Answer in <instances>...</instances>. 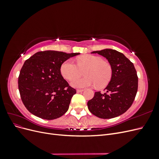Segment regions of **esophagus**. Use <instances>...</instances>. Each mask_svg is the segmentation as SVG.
Here are the masks:
<instances>
[{"instance_id": "1", "label": "esophagus", "mask_w": 159, "mask_h": 159, "mask_svg": "<svg viewBox=\"0 0 159 159\" xmlns=\"http://www.w3.org/2000/svg\"><path fill=\"white\" fill-rule=\"evenodd\" d=\"M82 91H84V89H77V92L78 93H81Z\"/></svg>"}]
</instances>
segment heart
I'll return each mask as SVG.
<instances>
[{"mask_svg": "<svg viewBox=\"0 0 159 159\" xmlns=\"http://www.w3.org/2000/svg\"><path fill=\"white\" fill-rule=\"evenodd\" d=\"M77 65L72 59H68L61 64L60 71L64 78L71 80L85 70L86 76L81 79L71 81L72 87L82 88L95 85L98 88H103L109 84L113 75L111 64L105 61L102 57L93 55H85L77 60Z\"/></svg>", "mask_w": 159, "mask_h": 159, "instance_id": "obj_1", "label": "heart"}]
</instances>
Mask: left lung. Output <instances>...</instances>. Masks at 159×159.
<instances>
[{
  "mask_svg": "<svg viewBox=\"0 0 159 159\" xmlns=\"http://www.w3.org/2000/svg\"><path fill=\"white\" fill-rule=\"evenodd\" d=\"M105 57L112 67L111 80L105 88L106 93H95L88 102L89 111L102 119L114 118L131 106L138 89V77L132 62L122 53L113 49L93 51Z\"/></svg>",
  "mask_w": 159,
  "mask_h": 159,
  "instance_id": "1",
  "label": "left lung"
}]
</instances>
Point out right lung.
<instances>
[{"mask_svg": "<svg viewBox=\"0 0 159 159\" xmlns=\"http://www.w3.org/2000/svg\"><path fill=\"white\" fill-rule=\"evenodd\" d=\"M80 53L38 52L25 61L18 77V89L26 108L47 120L59 118L69 109L76 93L60 71L61 64Z\"/></svg>", "mask_w": 159, "mask_h": 159, "instance_id": "1", "label": "right lung"}]
</instances>
